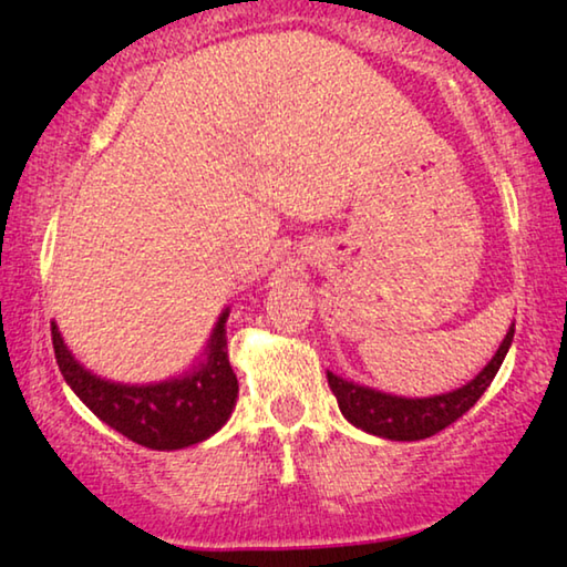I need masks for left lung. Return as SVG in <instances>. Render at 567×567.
Segmentation results:
<instances>
[{
  "label": "left lung",
  "mask_w": 567,
  "mask_h": 567,
  "mask_svg": "<svg viewBox=\"0 0 567 567\" xmlns=\"http://www.w3.org/2000/svg\"><path fill=\"white\" fill-rule=\"evenodd\" d=\"M512 338L514 326L486 369L466 386L447 394L425 396V400H404V396H392L369 390V386L346 382V379L331 374V371H328V384H331L343 417L357 427L367 430L371 435L390 437V441H422V437H430L453 425L478 402V396L486 392V386L492 384L496 371H499L512 346Z\"/></svg>",
  "instance_id": "1"
}]
</instances>
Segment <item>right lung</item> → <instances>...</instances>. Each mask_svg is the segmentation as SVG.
<instances>
[{"mask_svg": "<svg viewBox=\"0 0 567 567\" xmlns=\"http://www.w3.org/2000/svg\"><path fill=\"white\" fill-rule=\"evenodd\" d=\"M226 318L229 310L218 318L210 336L206 364L183 379L147 386L104 382L71 357L55 323H50V336L63 379L99 420L132 443L152 451H177L221 430L236 404L239 382L226 351Z\"/></svg>", "mask_w": 567, "mask_h": 567, "instance_id": "obj_1", "label": "right lung"}]
</instances>
